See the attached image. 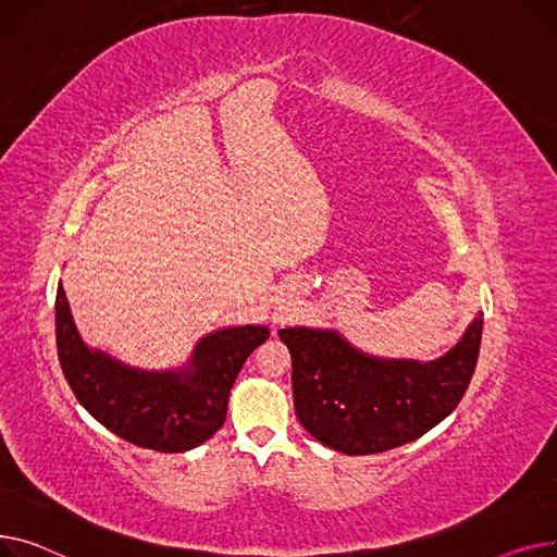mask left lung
I'll list each match as a JSON object with an SVG mask.
<instances>
[{"label":"left lung","instance_id":"obj_1","mask_svg":"<svg viewBox=\"0 0 557 557\" xmlns=\"http://www.w3.org/2000/svg\"><path fill=\"white\" fill-rule=\"evenodd\" d=\"M483 319L434 362L382 359L337 331L283 329L292 355L297 418L321 445L348 456L377 454L428 434L461 403L472 380Z\"/></svg>","mask_w":557,"mask_h":557}]
</instances>
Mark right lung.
<instances>
[{
  "label": "right lung",
  "mask_w": 557,
  "mask_h": 557,
  "mask_svg": "<svg viewBox=\"0 0 557 557\" xmlns=\"http://www.w3.org/2000/svg\"><path fill=\"white\" fill-rule=\"evenodd\" d=\"M268 337V325L222 329L202 337L182 369H133L83 342L58 283L55 344L64 377L103 428L146 449L186 451L211 438L245 359Z\"/></svg>",
  "instance_id": "add662e5"
}]
</instances>
